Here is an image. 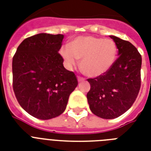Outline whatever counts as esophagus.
<instances>
[{
  "label": "esophagus",
  "mask_w": 151,
  "mask_h": 151,
  "mask_svg": "<svg viewBox=\"0 0 151 151\" xmlns=\"http://www.w3.org/2000/svg\"><path fill=\"white\" fill-rule=\"evenodd\" d=\"M78 79L79 82H81V81H85V78H81V77H78Z\"/></svg>",
  "instance_id": "1"
}]
</instances>
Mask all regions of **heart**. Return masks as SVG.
I'll use <instances>...</instances> for the list:
<instances>
[{"label":"heart","mask_w":151,"mask_h":151,"mask_svg":"<svg viewBox=\"0 0 151 151\" xmlns=\"http://www.w3.org/2000/svg\"><path fill=\"white\" fill-rule=\"evenodd\" d=\"M117 52L113 40L92 36L78 37L70 42L69 47L63 46L59 50L67 66H75L77 59H81V70L92 78L106 73L114 66Z\"/></svg>","instance_id":"obj_1"}]
</instances>
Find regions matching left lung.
<instances>
[{
    "label": "left lung",
    "mask_w": 151,
    "mask_h": 151,
    "mask_svg": "<svg viewBox=\"0 0 151 151\" xmlns=\"http://www.w3.org/2000/svg\"><path fill=\"white\" fill-rule=\"evenodd\" d=\"M117 45L118 58L102 75L88 78L87 93L89 108L95 115L114 119L125 113L136 100L141 86L142 57L129 41L110 36Z\"/></svg>",
    "instance_id": "obj_1"
}]
</instances>
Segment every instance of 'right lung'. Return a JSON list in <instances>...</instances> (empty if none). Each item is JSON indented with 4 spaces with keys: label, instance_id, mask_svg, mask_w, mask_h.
Returning <instances> with one entry per match:
<instances>
[{
    "label": "right lung",
    "instance_id": "add662e5",
    "mask_svg": "<svg viewBox=\"0 0 151 151\" xmlns=\"http://www.w3.org/2000/svg\"><path fill=\"white\" fill-rule=\"evenodd\" d=\"M63 34H38L27 37L12 59L13 90L19 105L33 117L48 120L66 110L77 77L63 66L59 51Z\"/></svg>",
    "mask_w": 151,
    "mask_h": 151
}]
</instances>
